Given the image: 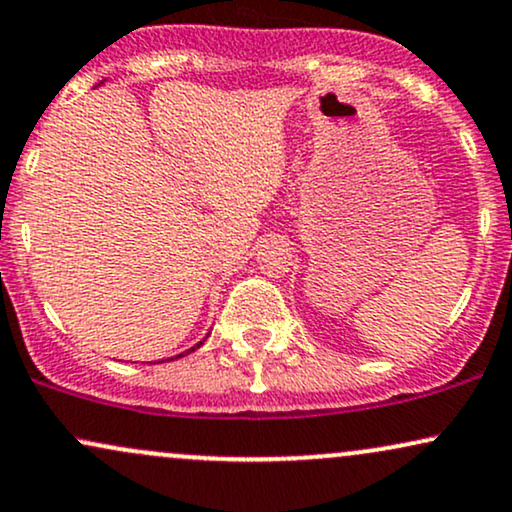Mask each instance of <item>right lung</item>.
I'll use <instances>...</instances> for the list:
<instances>
[{
	"label": "right lung",
	"instance_id": "add662e5",
	"mask_svg": "<svg viewBox=\"0 0 512 512\" xmlns=\"http://www.w3.org/2000/svg\"><path fill=\"white\" fill-rule=\"evenodd\" d=\"M209 336V334H207ZM205 336V338H207ZM205 338H202V341H197L195 343V346L193 348H188V350H183V353H178V355H174V357H166V360H178V357H183V355H188V353H193V350H197V348H200L202 346V343H205ZM159 362H164V360H159Z\"/></svg>",
	"mask_w": 512,
	"mask_h": 512
}]
</instances>
